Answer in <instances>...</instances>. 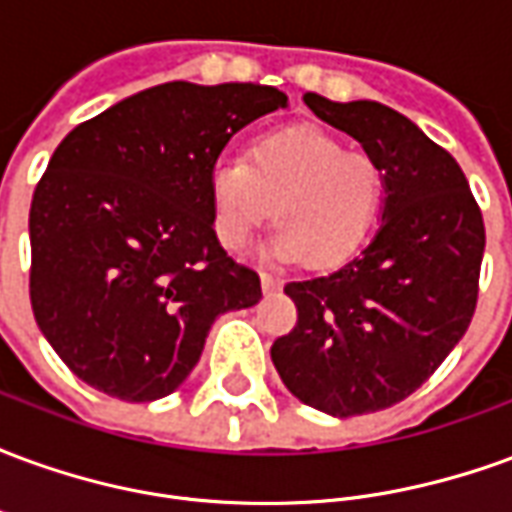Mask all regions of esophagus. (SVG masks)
<instances>
[{
  "label": "esophagus",
  "mask_w": 512,
  "mask_h": 512,
  "mask_svg": "<svg viewBox=\"0 0 512 512\" xmlns=\"http://www.w3.org/2000/svg\"><path fill=\"white\" fill-rule=\"evenodd\" d=\"M260 285H263V293H277L282 288V279L271 277V274H260Z\"/></svg>",
  "instance_id": "1"
}]
</instances>
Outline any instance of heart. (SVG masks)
<instances>
[{"label": "heart", "instance_id": "heart-1", "mask_svg": "<svg viewBox=\"0 0 512 512\" xmlns=\"http://www.w3.org/2000/svg\"><path fill=\"white\" fill-rule=\"evenodd\" d=\"M213 233L241 252L271 219L279 230L266 252L282 263L307 257L312 268H337L365 246L381 211L384 178L365 153L345 150L315 126L260 134L246 161H219L208 175Z\"/></svg>", "mask_w": 512, "mask_h": 512}]
</instances>
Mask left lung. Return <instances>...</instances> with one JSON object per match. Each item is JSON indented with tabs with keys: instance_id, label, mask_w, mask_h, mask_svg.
<instances>
[{
	"instance_id": "left-lung-1",
	"label": "left lung",
	"mask_w": 512,
	"mask_h": 512,
	"mask_svg": "<svg viewBox=\"0 0 512 512\" xmlns=\"http://www.w3.org/2000/svg\"><path fill=\"white\" fill-rule=\"evenodd\" d=\"M315 117L354 136L384 178L381 224L329 277L285 285L299 323L271 345L282 384L329 417L406 400L472 323L483 213L458 161L378 101L304 95Z\"/></svg>"
}]
</instances>
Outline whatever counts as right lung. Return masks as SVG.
Returning a JSON list of instances; mask_svg holds the SVG:
<instances>
[{"label":"right lung","mask_w":512,"mask_h":512,"mask_svg":"<svg viewBox=\"0 0 512 512\" xmlns=\"http://www.w3.org/2000/svg\"><path fill=\"white\" fill-rule=\"evenodd\" d=\"M285 106L268 84L167 82L54 150L29 208V299L84 384L128 403L172 395L213 321L263 299L213 233L208 175L233 134Z\"/></svg>","instance_id":"1"}]
</instances>
